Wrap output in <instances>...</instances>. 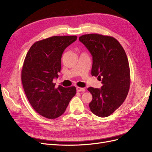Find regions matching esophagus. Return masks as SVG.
Instances as JSON below:
<instances>
[{
	"label": "esophagus",
	"instance_id": "1",
	"mask_svg": "<svg viewBox=\"0 0 152 152\" xmlns=\"http://www.w3.org/2000/svg\"><path fill=\"white\" fill-rule=\"evenodd\" d=\"M77 92H84L85 91V89L84 88H82V87H77Z\"/></svg>",
	"mask_w": 152,
	"mask_h": 152
}]
</instances>
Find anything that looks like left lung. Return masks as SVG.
I'll return each mask as SVG.
<instances>
[{"label": "left lung", "mask_w": 152, "mask_h": 152, "mask_svg": "<svg viewBox=\"0 0 152 152\" xmlns=\"http://www.w3.org/2000/svg\"><path fill=\"white\" fill-rule=\"evenodd\" d=\"M93 56L91 75L102 80V89L90 87L93 96L89 103L96 115L107 117L112 114L126 99L130 87V68L125 50L113 37L97 34L80 36Z\"/></svg>", "instance_id": "obj_1"}]
</instances>
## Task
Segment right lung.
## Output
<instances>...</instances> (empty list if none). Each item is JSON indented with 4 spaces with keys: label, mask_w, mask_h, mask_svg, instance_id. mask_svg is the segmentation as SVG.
<instances>
[{
    "label": "right lung",
    "mask_w": 152,
    "mask_h": 152,
    "mask_svg": "<svg viewBox=\"0 0 152 152\" xmlns=\"http://www.w3.org/2000/svg\"><path fill=\"white\" fill-rule=\"evenodd\" d=\"M77 36H53L39 40L27 53L21 70V82L26 98L35 111L54 119L65 112L76 87H55L53 82L60 72L62 54Z\"/></svg>",
    "instance_id": "add662e5"
}]
</instances>
